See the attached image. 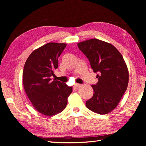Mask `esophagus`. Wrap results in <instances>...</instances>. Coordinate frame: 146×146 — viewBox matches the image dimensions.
I'll return each mask as SVG.
<instances>
[{"label":"esophagus","instance_id":"obj_1","mask_svg":"<svg viewBox=\"0 0 146 146\" xmlns=\"http://www.w3.org/2000/svg\"><path fill=\"white\" fill-rule=\"evenodd\" d=\"M82 84H79V83H76L75 85H74V88H80L82 86Z\"/></svg>","mask_w":146,"mask_h":146}]
</instances>
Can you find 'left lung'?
Returning a JSON list of instances; mask_svg holds the SVG:
<instances>
[{
  "label": "left lung",
  "mask_w": 146,
  "mask_h": 146,
  "mask_svg": "<svg viewBox=\"0 0 146 146\" xmlns=\"http://www.w3.org/2000/svg\"><path fill=\"white\" fill-rule=\"evenodd\" d=\"M89 60L98 82L91 85L92 98L86 102V107L100 114H106L116 108L129 83V70L123 56L111 44L91 39L77 44Z\"/></svg>",
  "instance_id": "left-lung-1"
}]
</instances>
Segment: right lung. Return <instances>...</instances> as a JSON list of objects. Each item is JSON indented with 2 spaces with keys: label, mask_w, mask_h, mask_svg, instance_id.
<instances>
[{
  "label": "right lung",
  "mask_w": 146,
  "mask_h": 146,
  "mask_svg": "<svg viewBox=\"0 0 146 146\" xmlns=\"http://www.w3.org/2000/svg\"><path fill=\"white\" fill-rule=\"evenodd\" d=\"M65 43L48 42L34 50L24 65L23 81L25 93L34 108L45 116H54L66 108L72 88L52 80Z\"/></svg>",
  "instance_id": "add662e5"
}]
</instances>
